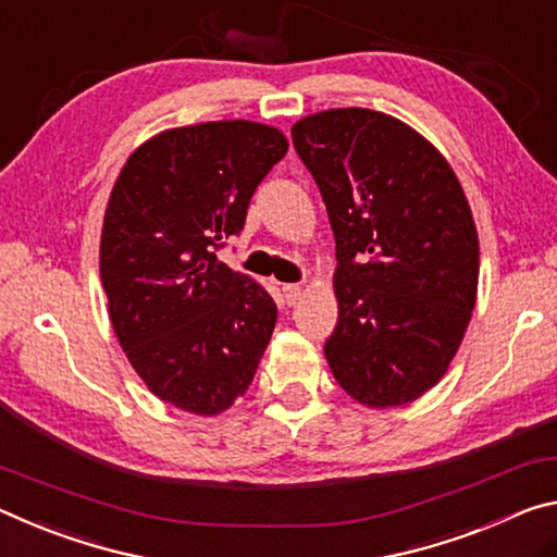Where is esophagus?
<instances>
[{"instance_id":"1","label":"esophagus","mask_w":557,"mask_h":557,"mask_svg":"<svg viewBox=\"0 0 557 557\" xmlns=\"http://www.w3.org/2000/svg\"><path fill=\"white\" fill-rule=\"evenodd\" d=\"M300 294H304V288H300L298 284H288V286H284V298H286V304H288V306H296L298 300H300Z\"/></svg>"}]
</instances>
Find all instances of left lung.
I'll return each instance as SVG.
<instances>
[{"label":"left lung","instance_id":"1","mask_svg":"<svg viewBox=\"0 0 557 557\" xmlns=\"http://www.w3.org/2000/svg\"><path fill=\"white\" fill-rule=\"evenodd\" d=\"M290 135L335 236L338 325L325 360L362 405L412 403L442 380L476 306L467 195L440 150L392 115L333 108Z\"/></svg>","mask_w":557,"mask_h":557}]
</instances>
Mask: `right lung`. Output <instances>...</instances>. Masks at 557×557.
<instances>
[{
  "label": "right lung",
  "mask_w": 557,
  "mask_h": 557,
  "mask_svg": "<svg viewBox=\"0 0 557 557\" xmlns=\"http://www.w3.org/2000/svg\"><path fill=\"white\" fill-rule=\"evenodd\" d=\"M286 150L284 133L251 121L172 127L115 180L100 281L117 343L162 403L212 417L251 385L278 311L216 251Z\"/></svg>",
  "instance_id": "1"
}]
</instances>
